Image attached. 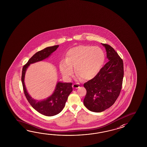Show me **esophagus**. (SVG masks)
<instances>
[{
    "mask_svg": "<svg viewBox=\"0 0 147 147\" xmlns=\"http://www.w3.org/2000/svg\"><path fill=\"white\" fill-rule=\"evenodd\" d=\"M72 87H73L74 88L77 89V88H79L80 87V86H79V84H74L73 85H72Z\"/></svg>",
    "mask_w": 147,
    "mask_h": 147,
    "instance_id": "obj_1",
    "label": "esophagus"
}]
</instances>
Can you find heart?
Instances as JSON below:
<instances>
[{
  "label": "heart",
  "mask_w": 147,
  "mask_h": 147,
  "mask_svg": "<svg viewBox=\"0 0 147 147\" xmlns=\"http://www.w3.org/2000/svg\"><path fill=\"white\" fill-rule=\"evenodd\" d=\"M105 61V54L99 47L79 45L67 51L66 59L60 63V70L65 78L69 79L74 66L77 79L91 80L100 72Z\"/></svg>",
  "instance_id": "b5f03b06"
}]
</instances>
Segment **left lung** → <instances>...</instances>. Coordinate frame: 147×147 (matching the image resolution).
Segmentation results:
<instances>
[{
    "label": "left lung",
    "mask_w": 147,
    "mask_h": 147,
    "mask_svg": "<svg viewBox=\"0 0 147 147\" xmlns=\"http://www.w3.org/2000/svg\"><path fill=\"white\" fill-rule=\"evenodd\" d=\"M105 48L108 62L94 77L84 83L87 90L84 104L88 109L100 113L109 108L119 97L123 78V63L113 47L101 44Z\"/></svg>",
    "instance_id": "left-lung-1"
}]
</instances>
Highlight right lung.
<instances>
[{"label":"right lung","mask_w":147,"mask_h":147,"mask_svg":"<svg viewBox=\"0 0 147 147\" xmlns=\"http://www.w3.org/2000/svg\"><path fill=\"white\" fill-rule=\"evenodd\" d=\"M59 47V45L45 48L34 54L22 68V81L24 94L28 102L38 113L46 116L56 115L63 110L70 94L72 91L71 82L58 81L53 93L49 97L42 100L34 99L28 93L25 84L27 69L31 64L48 58Z\"/></svg>","instance_id":"1"}]
</instances>
